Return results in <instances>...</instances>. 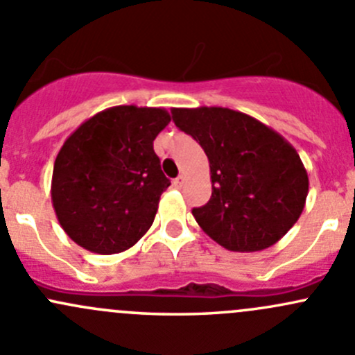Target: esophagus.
Here are the masks:
<instances>
[{
	"label": "esophagus",
	"instance_id": "34e87169",
	"mask_svg": "<svg viewBox=\"0 0 355 355\" xmlns=\"http://www.w3.org/2000/svg\"><path fill=\"white\" fill-rule=\"evenodd\" d=\"M184 182H185V177H182V175H180V177H177V178H175V180H173V187H175V189H182V185H184Z\"/></svg>",
	"mask_w": 355,
	"mask_h": 355
}]
</instances>
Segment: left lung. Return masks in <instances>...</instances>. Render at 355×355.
Listing matches in <instances>:
<instances>
[{
  "mask_svg": "<svg viewBox=\"0 0 355 355\" xmlns=\"http://www.w3.org/2000/svg\"><path fill=\"white\" fill-rule=\"evenodd\" d=\"M171 118L209 161L211 199L192 209L199 227L235 252L277 244L299 220L309 192L307 171L293 146L235 110L173 108Z\"/></svg>",
  "mask_w": 355,
  "mask_h": 355,
  "instance_id": "obj_1",
  "label": "left lung"
}]
</instances>
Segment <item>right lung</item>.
Returning a JSON list of instances; mask_svg holds the SVG:
<instances>
[{
    "mask_svg": "<svg viewBox=\"0 0 355 355\" xmlns=\"http://www.w3.org/2000/svg\"><path fill=\"white\" fill-rule=\"evenodd\" d=\"M168 123L164 108L113 106L67 139L53 168L51 200L75 244L118 254L144 237L170 185L153 149Z\"/></svg>",
    "mask_w": 355,
    "mask_h": 355,
    "instance_id": "add662e5",
    "label": "right lung"
}]
</instances>
